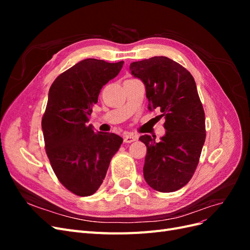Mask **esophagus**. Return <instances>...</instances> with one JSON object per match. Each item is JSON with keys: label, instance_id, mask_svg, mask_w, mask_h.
<instances>
[{"label": "esophagus", "instance_id": "esophagus-1", "mask_svg": "<svg viewBox=\"0 0 250 250\" xmlns=\"http://www.w3.org/2000/svg\"><path fill=\"white\" fill-rule=\"evenodd\" d=\"M138 140V137L137 135H134V134H132V133H128V134H125L124 135V142L125 143H132V142H134V141H137Z\"/></svg>", "mask_w": 250, "mask_h": 250}]
</instances>
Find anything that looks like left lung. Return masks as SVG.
Segmentation results:
<instances>
[{
  "label": "left lung",
  "mask_w": 250,
  "mask_h": 250,
  "mask_svg": "<svg viewBox=\"0 0 250 250\" xmlns=\"http://www.w3.org/2000/svg\"><path fill=\"white\" fill-rule=\"evenodd\" d=\"M133 77L146 87L149 110L161 108L166 133L156 142L148 134L143 172L154 190L169 193L186 186L197 167L206 141V117L191 73L165 56L130 63Z\"/></svg>",
  "instance_id": "1"
}]
</instances>
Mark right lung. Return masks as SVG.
Returning <instances> with one entry per match:
<instances>
[{
  "label": "right lung",
  "mask_w": 250,
  "mask_h": 250,
  "mask_svg": "<svg viewBox=\"0 0 250 250\" xmlns=\"http://www.w3.org/2000/svg\"><path fill=\"white\" fill-rule=\"evenodd\" d=\"M123 63L86 58L60 74L50 87L42 120L46 152L58 180L78 196L93 195L100 188L123 142L87 125L101 88Z\"/></svg>",
  "instance_id": "right-lung-1"
}]
</instances>
